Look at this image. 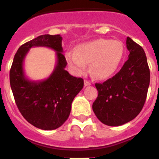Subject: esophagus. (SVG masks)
<instances>
[{
  "label": "esophagus",
  "instance_id": "esophagus-1",
  "mask_svg": "<svg viewBox=\"0 0 159 159\" xmlns=\"http://www.w3.org/2000/svg\"><path fill=\"white\" fill-rule=\"evenodd\" d=\"M84 85H85V86H91V82H89L88 80H85V81H84Z\"/></svg>",
  "mask_w": 159,
  "mask_h": 159
}]
</instances>
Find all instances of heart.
Instances as JSON below:
<instances>
[{"label":"heart","mask_w":159,"mask_h":159,"mask_svg":"<svg viewBox=\"0 0 159 159\" xmlns=\"http://www.w3.org/2000/svg\"><path fill=\"white\" fill-rule=\"evenodd\" d=\"M124 54L120 41L97 39L81 44L74 51L66 53V60L72 70L82 75L90 64V72L96 79L104 80L115 73Z\"/></svg>","instance_id":"b5f03b06"}]
</instances>
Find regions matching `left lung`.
<instances>
[{
	"label": "left lung",
	"mask_w": 159,
	"mask_h": 159,
	"mask_svg": "<svg viewBox=\"0 0 159 159\" xmlns=\"http://www.w3.org/2000/svg\"><path fill=\"white\" fill-rule=\"evenodd\" d=\"M128 59L121 70L103 83H95L98 96L93 103L95 116L104 124L123 125L140 113L146 100L150 72L144 50L127 37Z\"/></svg>",
	"instance_id": "1"
}]
</instances>
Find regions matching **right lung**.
<instances>
[{"label": "right lung", "mask_w": 159, "mask_h": 159, "mask_svg": "<svg viewBox=\"0 0 159 159\" xmlns=\"http://www.w3.org/2000/svg\"><path fill=\"white\" fill-rule=\"evenodd\" d=\"M60 35H42L22 45L17 50L10 71V82L15 103L29 123L42 130H55L64 124L71 112L76 95L83 88L81 77L70 75L64 68ZM46 46L57 51V63L53 73L43 81H30L24 74L23 60L28 50Z\"/></svg>", "instance_id": "add662e5"}]
</instances>
